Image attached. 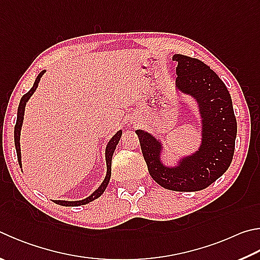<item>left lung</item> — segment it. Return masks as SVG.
<instances>
[{
    "instance_id": "left-lung-1",
    "label": "left lung",
    "mask_w": 260,
    "mask_h": 260,
    "mask_svg": "<svg viewBox=\"0 0 260 260\" xmlns=\"http://www.w3.org/2000/svg\"><path fill=\"white\" fill-rule=\"evenodd\" d=\"M176 86L199 103L202 117V144L198 152L184 158L179 166L167 168L160 162L161 145L146 132H135L148 171L160 186L172 191L193 192L208 187L232 162L237 119L232 99L223 81L201 60L175 54Z\"/></svg>"
}]
</instances>
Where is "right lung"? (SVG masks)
<instances>
[{"mask_svg": "<svg viewBox=\"0 0 260 260\" xmlns=\"http://www.w3.org/2000/svg\"><path fill=\"white\" fill-rule=\"evenodd\" d=\"M45 73V70L43 72H41L39 76H37L36 81L32 85V87L30 88L29 92H27L26 94H23L20 103H19V107H18V114H17V122H16V126H15V145H16V150H17V157H18V162L19 165L21 166V155H20V142H19V140H20V129H21V125H22V120H23V114H25V107H26V102L28 101V99H29L32 94H34L35 89L39 86V83L41 81V77L43 76ZM120 136H121V131L117 132L115 134L114 138H112L109 143L107 145V149H106V161H107V176L105 178V181L102 182V184L100 185V187L98 188V190L92 193L91 196L86 199L81 200V201H62V200H54L55 204L61 205V206H66V207H77V206H82V205H86L88 202L93 201L94 199H98L99 197H100L103 192H105L106 187L108 184H109L110 181V176H111V159H112V154L115 152V149H116V145L118 144L120 140Z\"/></svg>", "mask_w": 260, "mask_h": 260, "instance_id": "add662e5", "label": "right lung"}]
</instances>
